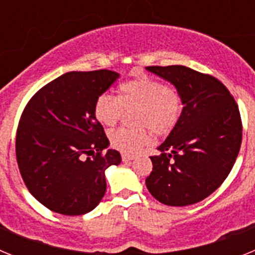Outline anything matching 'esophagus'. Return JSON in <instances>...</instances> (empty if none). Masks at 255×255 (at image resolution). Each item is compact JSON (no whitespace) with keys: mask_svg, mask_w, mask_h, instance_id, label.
<instances>
[{"mask_svg":"<svg viewBox=\"0 0 255 255\" xmlns=\"http://www.w3.org/2000/svg\"><path fill=\"white\" fill-rule=\"evenodd\" d=\"M134 158H135V157L132 154H123V161L124 162H130V161H132Z\"/></svg>","mask_w":255,"mask_h":255,"instance_id":"1","label":"esophagus"}]
</instances>
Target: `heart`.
I'll list each match as a JSON object with an SVG mask.
<instances>
[{"instance_id": "b5f03b06", "label": "heart", "mask_w": 255, "mask_h": 255, "mask_svg": "<svg viewBox=\"0 0 255 255\" xmlns=\"http://www.w3.org/2000/svg\"><path fill=\"white\" fill-rule=\"evenodd\" d=\"M124 108L132 110L136 128H119L111 132L112 147L123 153H134L149 140L148 129L158 135L170 132L176 125L181 101L176 92L147 75L128 80L119 88V96L102 94L94 103L97 120L114 126L123 116Z\"/></svg>"}]
</instances>
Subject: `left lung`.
<instances>
[{"mask_svg":"<svg viewBox=\"0 0 255 255\" xmlns=\"http://www.w3.org/2000/svg\"><path fill=\"white\" fill-rule=\"evenodd\" d=\"M147 71L172 84L181 100L176 125L153 155L145 185L171 207L195 204L229 176L242 144V119L235 100L213 76L180 65Z\"/></svg>","mask_w":255,"mask_h":255,"instance_id":"left-lung-1","label":"left lung"}]
</instances>
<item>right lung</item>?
I'll return each mask as SVG.
<instances>
[{
  "instance_id": "1",
  "label": "right lung",
  "mask_w": 255,
  "mask_h": 255,
  "mask_svg": "<svg viewBox=\"0 0 255 255\" xmlns=\"http://www.w3.org/2000/svg\"><path fill=\"white\" fill-rule=\"evenodd\" d=\"M119 78L111 70L66 73L37 92L22 112L20 173L30 194L56 213L93 211L106 193V170L121 163L94 115L97 98Z\"/></svg>"
}]
</instances>
